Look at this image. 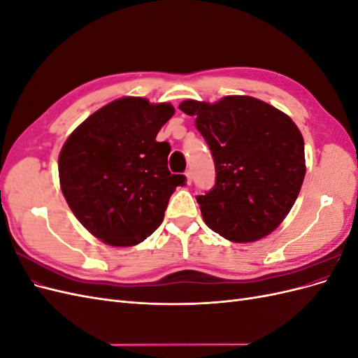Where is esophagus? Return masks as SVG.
<instances>
[{
  "label": "esophagus",
  "instance_id": "esophagus-1",
  "mask_svg": "<svg viewBox=\"0 0 358 358\" xmlns=\"http://www.w3.org/2000/svg\"><path fill=\"white\" fill-rule=\"evenodd\" d=\"M185 176H187V183H188V185H191V183H192V171L188 170V171L185 173Z\"/></svg>",
  "mask_w": 358,
  "mask_h": 358
}]
</instances>
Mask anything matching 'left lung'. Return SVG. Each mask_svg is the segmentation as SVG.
I'll list each match as a JSON object with an SVG mask.
<instances>
[{"label": "left lung", "instance_id": "1", "mask_svg": "<svg viewBox=\"0 0 358 358\" xmlns=\"http://www.w3.org/2000/svg\"><path fill=\"white\" fill-rule=\"evenodd\" d=\"M215 161L216 182L199 196L203 220L224 239L248 243L278 229L306 175L305 142L292 119L249 95L185 100Z\"/></svg>", "mask_w": 358, "mask_h": 358}]
</instances>
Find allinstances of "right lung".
I'll use <instances>...</instances> for the list:
<instances>
[{
    "label": "right lung",
    "mask_w": 358,
    "mask_h": 358,
    "mask_svg": "<svg viewBox=\"0 0 358 358\" xmlns=\"http://www.w3.org/2000/svg\"><path fill=\"white\" fill-rule=\"evenodd\" d=\"M173 115L170 103L122 96L86 117L62 145V194L96 239L134 246L162 222L171 194L185 183L167 167L170 145L157 142Z\"/></svg>",
    "instance_id": "1"
}]
</instances>
